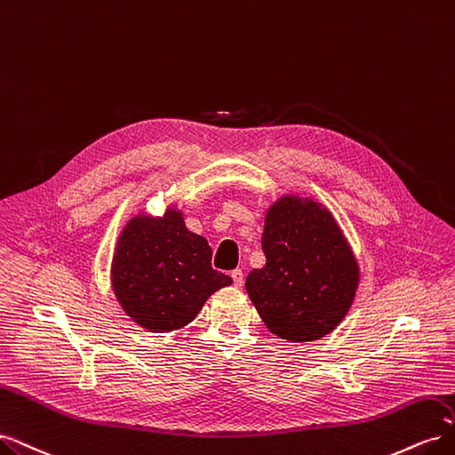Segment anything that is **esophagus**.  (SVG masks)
<instances>
[{
	"instance_id": "1",
	"label": "esophagus",
	"mask_w": 455,
	"mask_h": 455,
	"mask_svg": "<svg viewBox=\"0 0 455 455\" xmlns=\"http://www.w3.org/2000/svg\"><path fill=\"white\" fill-rule=\"evenodd\" d=\"M231 279H233V284L241 286L243 281H244V273H243L241 269H233V271H231Z\"/></svg>"
}]
</instances>
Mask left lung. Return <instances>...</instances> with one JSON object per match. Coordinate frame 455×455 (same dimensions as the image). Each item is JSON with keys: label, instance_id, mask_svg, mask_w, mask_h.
<instances>
[{"label": "left lung", "instance_id": "obj_1", "mask_svg": "<svg viewBox=\"0 0 455 455\" xmlns=\"http://www.w3.org/2000/svg\"><path fill=\"white\" fill-rule=\"evenodd\" d=\"M266 266L246 277V292L269 332L313 341L347 315L361 271L332 212L309 197L283 196L266 212Z\"/></svg>", "mask_w": 455, "mask_h": 455}]
</instances>
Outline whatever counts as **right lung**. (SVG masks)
<instances>
[{
	"label": "right lung",
	"instance_id": "1",
	"mask_svg": "<svg viewBox=\"0 0 455 455\" xmlns=\"http://www.w3.org/2000/svg\"><path fill=\"white\" fill-rule=\"evenodd\" d=\"M212 249L191 233L180 211L136 214L123 228L112 259L114 294L131 319L149 332H172L196 319L204 301L229 286L211 266Z\"/></svg>",
	"mask_w": 455,
	"mask_h": 455
}]
</instances>
